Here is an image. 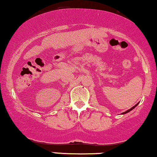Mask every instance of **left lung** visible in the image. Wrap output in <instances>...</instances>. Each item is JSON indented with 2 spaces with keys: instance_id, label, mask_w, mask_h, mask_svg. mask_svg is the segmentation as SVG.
<instances>
[{
  "instance_id": "8db88e82",
  "label": "left lung",
  "mask_w": 157,
  "mask_h": 157,
  "mask_svg": "<svg viewBox=\"0 0 157 157\" xmlns=\"http://www.w3.org/2000/svg\"><path fill=\"white\" fill-rule=\"evenodd\" d=\"M138 105V103L137 104H136V105H135V106H133L132 107V108H131L130 109H129V110H127V111H125V112H124V113H122V114H125V113H128V112H129V111H130V110H132V109H134V108H135V107L136 106H137Z\"/></svg>"
}]
</instances>
